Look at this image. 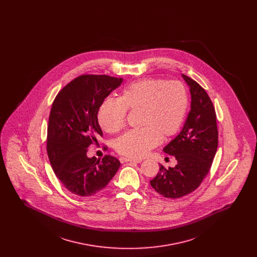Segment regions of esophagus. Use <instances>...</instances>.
Returning <instances> with one entry per match:
<instances>
[{
	"label": "esophagus",
	"instance_id": "34e87169",
	"mask_svg": "<svg viewBox=\"0 0 257 257\" xmlns=\"http://www.w3.org/2000/svg\"><path fill=\"white\" fill-rule=\"evenodd\" d=\"M119 161H120V163H127V162H132V163H141L142 162V160H138V159H130V158H125V157H120L119 158Z\"/></svg>",
	"mask_w": 257,
	"mask_h": 257
}]
</instances>
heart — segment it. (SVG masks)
I'll list each match as a JSON object with an SVG mask.
<instances>
[{
    "label": "heart",
    "instance_id": "heart-1",
    "mask_svg": "<svg viewBox=\"0 0 257 257\" xmlns=\"http://www.w3.org/2000/svg\"><path fill=\"white\" fill-rule=\"evenodd\" d=\"M189 97L179 81L147 79L126 86L118 100H105L99 107L97 120L103 131L113 134L122 129L126 110L140 111L139 127L115 142V150L125 157L140 159L177 134L183 124Z\"/></svg>",
    "mask_w": 257,
    "mask_h": 257
}]
</instances>
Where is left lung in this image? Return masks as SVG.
I'll return each instance as SVG.
<instances>
[{"label":"left lung","instance_id":"obj_1","mask_svg":"<svg viewBox=\"0 0 257 257\" xmlns=\"http://www.w3.org/2000/svg\"><path fill=\"white\" fill-rule=\"evenodd\" d=\"M190 87L191 110L181 132L164 147L177 164L166 169L160 166L158 174L150 181L161 196L179 198L194 192L208 174L218 148L216 111L207 92L196 81L182 74Z\"/></svg>","mask_w":257,"mask_h":257}]
</instances>
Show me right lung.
I'll use <instances>...</instances> for the list:
<instances>
[{"label": "right lung", "mask_w": 257, "mask_h": 257, "mask_svg": "<svg viewBox=\"0 0 257 257\" xmlns=\"http://www.w3.org/2000/svg\"><path fill=\"white\" fill-rule=\"evenodd\" d=\"M122 81L108 75H82L64 86L53 102L47 153L56 176L74 195H96L120 167L115 157L105 155L100 161L88 158L86 152L103 136L97 120L100 105Z\"/></svg>", "instance_id": "right-lung-1"}]
</instances>
